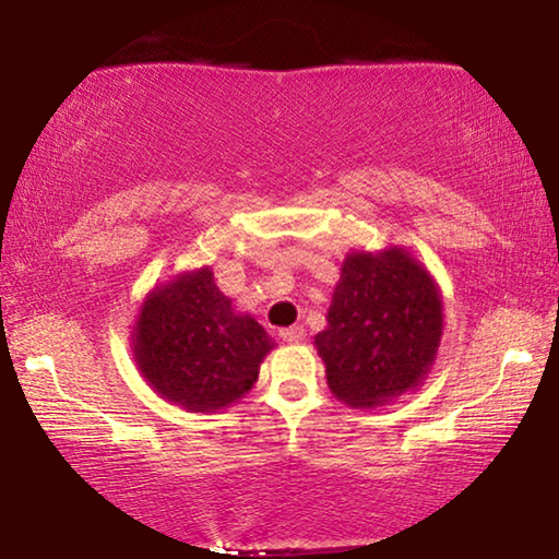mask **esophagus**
<instances>
[{"mask_svg":"<svg viewBox=\"0 0 559 559\" xmlns=\"http://www.w3.org/2000/svg\"><path fill=\"white\" fill-rule=\"evenodd\" d=\"M286 343H300L302 337H306V330H302L300 325H293V328H283L278 333Z\"/></svg>","mask_w":559,"mask_h":559,"instance_id":"esophagus-1","label":"esophagus"}]
</instances>
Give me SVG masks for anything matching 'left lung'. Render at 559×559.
<instances>
[{
    "mask_svg": "<svg viewBox=\"0 0 559 559\" xmlns=\"http://www.w3.org/2000/svg\"><path fill=\"white\" fill-rule=\"evenodd\" d=\"M443 316L437 286L404 251L347 257L316 335L328 384L349 406H380L414 390L437 355Z\"/></svg>",
    "mask_w": 559,
    "mask_h": 559,
    "instance_id": "8db88e82",
    "label": "left lung"
}]
</instances>
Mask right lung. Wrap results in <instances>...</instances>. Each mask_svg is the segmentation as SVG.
Here are the masks:
<instances>
[{
	"label": "right lung",
	"instance_id": "1",
	"mask_svg": "<svg viewBox=\"0 0 559 559\" xmlns=\"http://www.w3.org/2000/svg\"><path fill=\"white\" fill-rule=\"evenodd\" d=\"M271 347L257 320L234 313L210 269L155 290L135 325V355L147 382L192 412L222 409L249 392Z\"/></svg>",
	"mask_w": 559,
	"mask_h": 559
}]
</instances>
